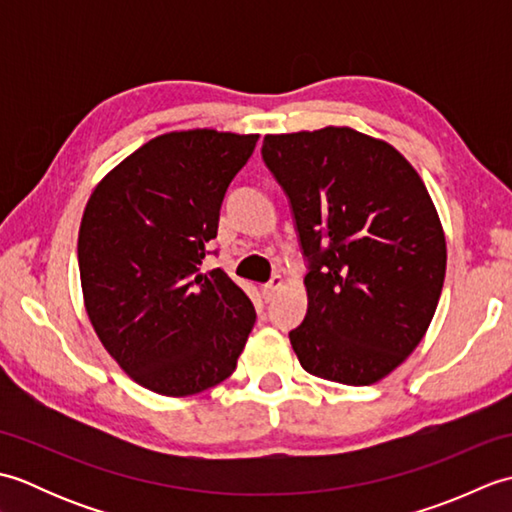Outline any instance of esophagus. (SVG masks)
<instances>
[{
	"label": "esophagus",
	"mask_w": 512,
	"mask_h": 512,
	"mask_svg": "<svg viewBox=\"0 0 512 512\" xmlns=\"http://www.w3.org/2000/svg\"><path fill=\"white\" fill-rule=\"evenodd\" d=\"M281 284H284V279H281V275H275L273 279H270L268 284L262 288V295H264V299H266V301L273 299V297L277 295V290L281 288Z\"/></svg>",
	"instance_id": "obj_1"
}]
</instances>
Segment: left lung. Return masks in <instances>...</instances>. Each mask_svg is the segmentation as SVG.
I'll use <instances>...</instances> for the list:
<instances>
[{
  "instance_id": "left-lung-1",
  "label": "left lung",
  "mask_w": 512,
  "mask_h": 512,
  "mask_svg": "<svg viewBox=\"0 0 512 512\" xmlns=\"http://www.w3.org/2000/svg\"><path fill=\"white\" fill-rule=\"evenodd\" d=\"M262 158L288 195L308 259V312L290 343L312 376L372 385L436 314L447 242L405 156L350 127L268 134Z\"/></svg>"
}]
</instances>
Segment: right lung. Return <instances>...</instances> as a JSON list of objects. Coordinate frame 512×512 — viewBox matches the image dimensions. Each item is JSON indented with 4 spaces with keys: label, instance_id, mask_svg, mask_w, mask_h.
<instances>
[{
    "label": "right lung",
    "instance_id": "add662e5",
    "mask_svg": "<svg viewBox=\"0 0 512 512\" xmlns=\"http://www.w3.org/2000/svg\"><path fill=\"white\" fill-rule=\"evenodd\" d=\"M257 134H162L96 184L79 231L85 310L129 378L191 396L235 372L255 308L222 268L202 273L228 184Z\"/></svg>",
    "mask_w": 512,
    "mask_h": 512
}]
</instances>
